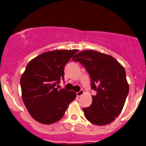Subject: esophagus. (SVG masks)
I'll return each mask as SVG.
<instances>
[{
	"label": "esophagus",
	"mask_w": 146,
	"mask_h": 146,
	"mask_svg": "<svg viewBox=\"0 0 146 146\" xmlns=\"http://www.w3.org/2000/svg\"><path fill=\"white\" fill-rule=\"evenodd\" d=\"M83 93H84V91L81 90H80L79 92H78L76 93V96H77V97H79V96H81V95L83 94Z\"/></svg>",
	"instance_id": "34e87169"
}]
</instances>
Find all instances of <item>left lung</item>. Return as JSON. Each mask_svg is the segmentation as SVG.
Instances as JSON below:
<instances>
[{"instance_id": "obj_1", "label": "left lung", "mask_w": 146, "mask_h": 146, "mask_svg": "<svg viewBox=\"0 0 146 146\" xmlns=\"http://www.w3.org/2000/svg\"><path fill=\"white\" fill-rule=\"evenodd\" d=\"M85 67L95 91L91 106L83 108L85 117L94 125L110 123L121 112L129 92L125 70L111 56L84 50L72 58Z\"/></svg>"}]
</instances>
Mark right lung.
<instances>
[{
	"label": "right lung",
	"instance_id": "obj_1",
	"mask_svg": "<svg viewBox=\"0 0 146 146\" xmlns=\"http://www.w3.org/2000/svg\"><path fill=\"white\" fill-rule=\"evenodd\" d=\"M78 50L44 52L29 61L21 77L22 99L34 119L42 124H52L64 115L76 94L58 90L64 79V67Z\"/></svg>",
	"mask_w": 146,
	"mask_h": 146
}]
</instances>
